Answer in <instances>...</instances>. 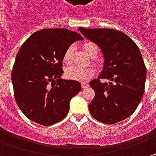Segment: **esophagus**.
Here are the masks:
<instances>
[{"label":"esophagus","mask_w":156,"mask_h":156,"mask_svg":"<svg viewBox=\"0 0 156 156\" xmlns=\"http://www.w3.org/2000/svg\"><path fill=\"white\" fill-rule=\"evenodd\" d=\"M81 85L82 88H87V87H88V84H87V83H85V82H83V81L81 82Z\"/></svg>","instance_id":"esophagus-1"}]
</instances>
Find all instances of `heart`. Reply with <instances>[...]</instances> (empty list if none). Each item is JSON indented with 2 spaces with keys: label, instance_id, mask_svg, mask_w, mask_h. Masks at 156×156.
Wrapping results in <instances>:
<instances>
[{
  "label": "heart",
  "instance_id": "obj_1",
  "mask_svg": "<svg viewBox=\"0 0 156 156\" xmlns=\"http://www.w3.org/2000/svg\"><path fill=\"white\" fill-rule=\"evenodd\" d=\"M83 50L87 53L91 58H95L99 53V48L94 42L87 41L82 44ZM74 51V47L69 46L66 49L63 55V62L65 63H69L71 62L72 54ZM95 74V71L93 68H80L77 66H70L65 70V75L68 79L73 81H87L92 78Z\"/></svg>",
  "mask_w": 156,
  "mask_h": 156
}]
</instances>
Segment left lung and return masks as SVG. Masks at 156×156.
<instances>
[{
	"mask_svg": "<svg viewBox=\"0 0 156 156\" xmlns=\"http://www.w3.org/2000/svg\"><path fill=\"white\" fill-rule=\"evenodd\" d=\"M79 31L99 46L105 58L101 74L89 82L95 93L89 112L100 122H122L134 114L144 94L147 70L140 49L115 29L79 27ZM105 79L110 82H102Z\"/></svg>",
	"mask_w": 156,
	"mask_h": 156,
	"instance_id": "obj_1",
	"label": "left lung"
}]
</instances>
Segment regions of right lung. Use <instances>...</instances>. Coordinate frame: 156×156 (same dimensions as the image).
I'll list each match as a JSON object with an SVG mask.
<instances>
[{
  "instance_id": "add662e5",
  "label": "right lung",
  "mask_w": 156,
  "mask_h": 156,
  "mask_svg": "<svg viewBox=\"0 0 156 156\" xmlns=\"http://www.w3.org/2000/svg\"><path fill=\"white\" fill-rule=\"evenodd\" d=\"M80 40L81 34L69 29L47 28L34 33L21 45L11 79L15 101L29 120L50 126L68 115L70 100L81 87L79 81L60 78L63 55Z\"/></svg>"
}]
</instances>
